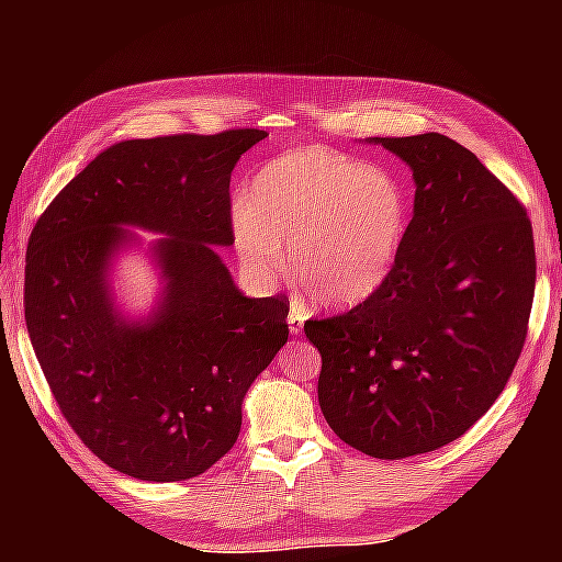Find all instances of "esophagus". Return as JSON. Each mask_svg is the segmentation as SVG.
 <instances>
[{"mask_svg": "<svg viewBox=\"0 0 562 562\" xmlns=\"http://www.w3.org/2000/svg\"><path fill=\"white\" fill-rule=\"evenodd\" d=\"M288 325H290V331H292V335H300L302 327H304V315H302V310H297V307H292V310H290V315H288Z\"/></svg>", "mask_w": 562, "mask_h": 562, "instance_id": "obj_1", "label": "esophagus"}]
</instances>
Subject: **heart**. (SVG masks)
<instances>
[{
  "label": "heart",
  "mask_w": 562,
  "mask_h": 562,
  "mask_svg": "<svg viewBox=\"0 0 562 562\" xmlns=\"http://www.w3.org/2000/svg\"><path fill=\"white\" fill-rule=\"evenodd\" d=\"M406 188L325 148H302L270 160L237 207L235 243L260 278L290 270L310 300L351 307L382 288L408 233Z\"/></svg>",
  "instance_id": "obj_1"
}]
</instances>
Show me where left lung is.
Wrapping results in <instances>:
<instances>
[{"mask_svg": "<svg viewBox=\"0 0 562 562\" xmlns=\"http://www.w3.org/2000/svg\"><path fill=\"white\" fill-rule=\"evenodd\" d=\"M414 170V217L372 297L307 319L319 406L341 441L406 459L463 436L506 389L526 345L536 245L526 207L441 133L376 138Z\"/></svg>", "mask_w": 562, "mask_h": 562, "instance_id": "left-lung-1", "label": "left lung"}]
</instances>
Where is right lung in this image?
Listing matches in <instances>:
<instances>
[{
	"mask_svg": "<svg viewBox=\"0 0 562 562\" xmlns=\"http://www.w3.org/2000/svg\"><path fill=\"white\" fill-rule=\"evenodd\" d=\"M268 133L123 140L103 150L36 221L24 317L59 412L91 453L140 481H186L233 449L243 398L288 341L290 300L243 297L213 245H233L231 173ZM119 224L164 232L157 317L123 323L105 268Z\"/></svg>",
	"mask_w": 562,
	"mask_h": 562,
	"instance_id": "add662e5",
	"label": "right lung"
}]
</instances>
